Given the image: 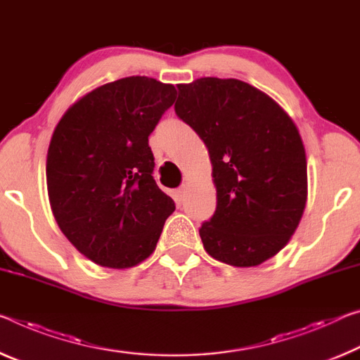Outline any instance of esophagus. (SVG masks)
<instances>
[{"instance_id":"obj_1","label":"esophagus","mask_w":360,"mask_h":360,"mask_svg":"<svg viewBox=\"0 0 360 360\" xmlns=\"http://www.w3.org/2000/svg\"><path fill=\"white\" fill-rule=\"evenodd\" d=\"M174 195H176V198H178V200H182V198H184V195H186V186H181L179 189H176Z\"/></svg>"}]
</instances>
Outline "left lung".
Returning a JSON list of instances; mask_svg holds the SVG:
<instances>
[{
    "mask_svg": "<svg viewBox=\"0 0 360 360\" xmlns=\"http://www.w3.org/2000/svg\"><path fill=\"white\" fill-rule=\"evenodd\" d=\"M176 115L207 146L216 210L200 227L210 256L258 266L288 243L307 198L303 141L287 112L236 78L178 84Z\"/></svg>",
    "mask_w": 360,
    "mask_h": 360,
    "instance_id": "left-lung-1",
    "label": "left lung"
}]
</instances>
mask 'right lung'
Returning a JSON list of instances; mask_svg holds the SVG:
<instances>
[{
    "label": "right lung",
    "instance_id": "obj_1",
    "mask_svg": "<svg viewBox=\"0 0 360 360\" xmlns=\"http://www.w3.org/2000/svg\"><path fill=\"white\" fill-rule=\"evenodd\" d=\"M174 94L155 78H122L83 96L57 123L46 160L51 208L96 264L127 269L149 258L176 208L153 179L149 147Z\"/></svg>",
    "mask_w": 360,
    "mask_h": 360
}]
</instances>
